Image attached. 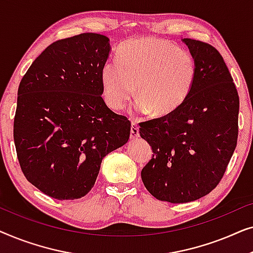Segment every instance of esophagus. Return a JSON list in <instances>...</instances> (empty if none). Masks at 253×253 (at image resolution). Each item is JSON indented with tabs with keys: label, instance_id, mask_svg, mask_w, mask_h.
<instances>
[{
	"label": "esophagus",
	"instance_id": "34e87169",
	"mask_svg": "<svg viewBox=\"0 0 253 253\" xmlns=\"http://www.w3.org/2000/svg\"><path fill=\"white\" fill-rule=\"evenodd\" d=\"M139 137V126H138L137 122L132 121L131 122V131H130V138L131 139H136Z\"/></svg>",
	"mask_w": 253,
	"mask_h": 253
}]
</instances>
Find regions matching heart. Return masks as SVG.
Listing matches in <instances>:
<instances>
[{
  "mask_svg": "<svg viewBox=\"0 0 253 253\" xmlns=\"http://www.w3.org/2000/svg\"><path fill=\"white\" fill-rule=\"evenodd\" d=\"M196 72L191 53L170 41L132 39L120 48L119 60L113 58L102 65L103 96L110 108L120 110L137 89V113L165 116L188 99Z\"/></svg>",
  "mask_w": 253,
  "mask_h": 253,
  "instance_id": "obj_1",
  "label": "heart"
}]
</instances>
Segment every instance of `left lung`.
<instances>
[{"label": "left lung", "instance_id": "8db88e82", "mask_svg": "<svg viewBox=\"0 0 253 253\" xmlns=\"http://www.w3.org/2000/svg\"><path fill=\"white\" fill-rule=\"evenodd\" d=\"M196 61L188 99L174 112L139 123L153 157L141 170L159 200L179 204L216 188L237 145L240 98L223 57L212 44L183 40Z\"/></svg>", "mask_w": 253, "mask_h": 253}]
</instances>
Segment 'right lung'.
I'll use <instances>...</instances> for the list:
<instances>
[{
	"mask_svg": "<svg viewBox=\"0 0 253 253\" xmlns=\"http://www.w3.org/2000/svg\"><path fill=\"white\" fill-rule=\"evenodd\" d=\"M109 39L82 33L57 40L20 81L13 139L27 181L57 200L87 195L102 159L123 146L131 122L102 99Z\"/></svg>",
	"mask_w": 253,
	"mask_h": 253,
	"instance_id": "add662e5",
	"label": "right lung"
}]
</instances>
